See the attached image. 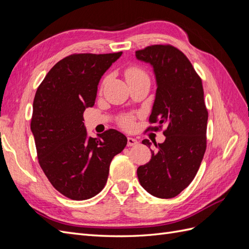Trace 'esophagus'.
Masks as SVG:
<instances>
[{"label":"esophagus","instance_id":"esophagus-1","mask_svg":"<svg viewBox=\"0 0 249 249\" xmlns=\"http://www.w3.org/2000/svg\"><path fill=\"white\" fill-rule=\"evenodd\" d=\"M137 144H138V141L136 139L132 137H127V146H134Z\"/></svg>","mask_w":249,"mask_h":249}]
</instances>
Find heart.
<instances>
[{
  "label": "heart",
  "mask_w": 249,
  "mask_h": 249,
  "mask_svg": "<svg viewBox=\"0 0 249 249\" xmlns=\"http://www.w3.org/2000/svg\"><path fill=\"white\" fill-rule=\"evenodd\" d=\"M141 77H145V74L141 70H139L138 67H131V69H129L125 71L126 81L135 80V79H138ZM123 124L124 126H130L132 124V120L130 118H124L123 120Z\"/></svg>",
  "instance_id": "obj_1"
}]
</instances>
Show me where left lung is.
<instances>
[{
	"mask_svg": "<svg viewBox=\"0 0 249 249\" xmlns=\"http://www.w3.org/2000/svg\"><path fill=\"white\" fill-rule=\"evenodd\" d=\"M153 67L156 95L150 123L165 125L163 143H155L152 159L139 166L140 185L159 198H172L189 186L206 152L208 111L201 80L191 62L171 46L147 47L135 53ZM143 144L152 143L144 139Z\"/></svg>",
	"mask_w": 249,
	"mask_h": 249,
	"instance_id": "obj_1",
	"label": "left lung"
}]
</instances>
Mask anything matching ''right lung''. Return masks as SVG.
<instances>
[{
  "instance_id": "right-lung-1",
  "label": "right lung",
  "mask_w": 249,
  "mask_h": 249,
  "mask_svg": "<svg viewBox=\"0 0 249 249\" xmlns=\"http://www.w3.org/2000/svg\"><path fill=\"white\" fill-rule=\"evenodd\" d=\"M122 54L71 55L53 66L37 88L31 119L37 157L51 184L71 199L100 193L112 159L126 145V137L116 130L88 136L83 123L103 74Z\"/></svg>"
}]
</instances>
